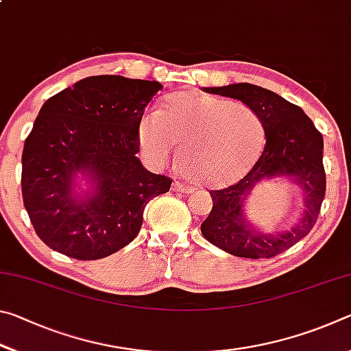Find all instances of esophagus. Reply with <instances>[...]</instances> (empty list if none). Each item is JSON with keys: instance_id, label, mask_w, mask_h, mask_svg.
<instances>
[{"instance_id": "34e87169", "label": "esophagus", "mask_w": 351, "mask_h": 351, "mask_svg": "<svg viewBox=\"0 0 351 351\" xmlns=\"http://www.w3.org/2000/svg\"><path fill=\"white\" fill-rule=\"evenodd\" d=\"M171 189H173V192H181V193H190V192H192V189H190L189 186H186V184H182V182H173V186H171Z\"/></svg>"}]
</instances>
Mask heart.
Returning a JSON list of instances; mask_svg holds the SVG:
<instances>
[{
	"mask_svg": "<svg viewBox=\"0 0 351 351\" xmlns=\"http://www.w3.org/2000/svg\"><path fill=\"white\" fill-rule=\"evenodd\" d=\"M139 142L156 164L173 159L180 144L181 173L197 186L223 187L251 170L265 144V127L245 104L178 91L165 99L162 111L142 117Z\"/></svg>",
	"mask_w": 351,
	"mask_h": 351,
	"instance_id": "obj_1",
	"label": "heart"
}]
</instances>
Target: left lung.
<instances>
[{
	"mask_svg": "<svg viewBox=\"0 0 351 351\" xmlns=\"http://www.w3.org/2000/svg\"><path fill=\"white\" fill-rule=\"evenodd\" d=\"M206 93L239 99L257 112L265 127V150L249 173L232 186L212 190V210L201 234L223 251L245 258H271L294 246L316 224L325 197L324 139L300 106L251 83L204 88ZM285 177L304 192L306 209L294 228L263 234L247 221L245 199L258 182Z\"/></svg>",
	"mask_w": 351,
	"mask_h": 351,
	"instance_id": "obj_1",
	"label": "left lung"
}]
</instances>
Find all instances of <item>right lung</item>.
<instances>
[{
  "instance_id": "add662e5",
  "label": "right lung",
  "mask_w": 351,
  "mask_h": 351,
  "mask_svg": "<svg viewBox=\"0 0 351 351\" xmlns=\"http://www.w3.org/2000/svg\"><path fill=\"white\" fill-rule=\"evenodd\" d=\"M159 82L93 75L41 106L23 148V203L45 245L77 260L117 252L139 234L147 203L171 180L136 156ZM91 191L76 192L78 173Z\"/></svg>"
}]
</instances>
